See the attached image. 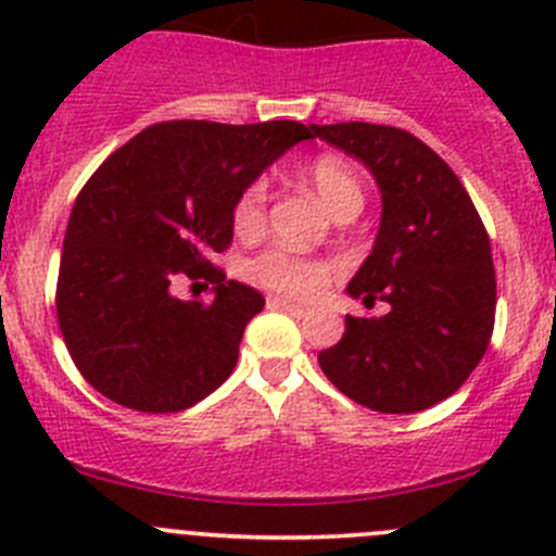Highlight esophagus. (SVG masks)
<instances>
[{"label": "esophagus", "mask_w": 556, "mask_h": 556, "mask_svg": "<svg viewBox=\"0 0 556 556\" xmlns=\"http://www.w3.org/2000/svg\"><path fill=\"white\" fill-rule=\"evenodd\" d=\"M268 309H279V312H288V314H293V317H304L306 312V306H299V304H293V301H288V299H268Z\"/></svg>", "instance_id": "obj_1"}]
</instances>
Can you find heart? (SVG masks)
<instances>
[{"label": "heart", "mask_w": 556, "mask_h": 556, "mask_svg": "<svg viewBox=\"0 0 556 556\" xmlns=\"http://www.w3.org/2000/svg\"><path fill=\"white\" fill-rule=\"evenodd\" d=\"M306 182L312 185L319 204L333 217L344 215V212H361V179L350 169V164L336 155H319L317 161H312L306 169ZM263 210H266V185L252 182L233 206V228L239 233H255L263 226ZM247 274L252 282L277 290L282 295H295V299H312L328 282V266L312 261V257H299L279 250L255 257L247 266Z\"/></svg>", "instance_id": "obj_1"}]
</instances>
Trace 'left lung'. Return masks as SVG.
I'll list each match as a JSON object with an SVG mask.
<instances>
[{
  "mask_svg": "<svg viewBox=\"0 0 556 556\" xmlns=\"http://www.w3.org/2000/svg\"><path fill=\"white\" fill-rule=\"evenodd\" d=\"M309 128L377 179L382 220L346 295L390 306L382 317H346L339 344L317 355L319 368L374 412L435 406L490 346L495 266L484 223L450 164L414 134L357 121Z\"/></svg>",
  "mask_w": 556,
  "mask_h": 556,
  "instance_id": "1",
  "label": "left lung"
}]
</instances>
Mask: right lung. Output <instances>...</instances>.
<instances>
[{
    "instance_id": "1",
    "label": "right lung",
    "mask_w": 556,
    "mask_h": 556,
    "mask_svg": "<svg viewBox=\"0 0 556 556\" xmlns=\"http://www.w3.org/2000/svg\"><path fill=\"white\" fill-rule=\"evenodd\" d=\"M304 139L299 121H169L99 166L72 206L55 293L66 350L93 390L169 414L231 377L266 301L212 255L231 244L239 195ZM185 278H210L216 299L177 300Z\"/></svg>"
}]
</instances>
